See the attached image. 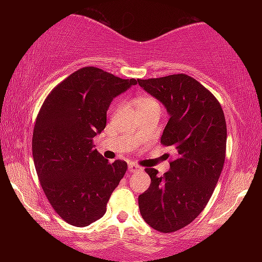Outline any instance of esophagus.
I'll return each mask as SVG.
<instances>
[{
	"label": "esophagus",
	"instance_id": "obj_1",
	"mask_svg": "<svg viewBox=\"0 0 262 262\" xmlns=\"http://www.w3.org/2000/svg\"><path fill=\"white\" fill-rule=\"evenodd\" d=\"M128 170H130L131 173H137V171L142 170V168L137 166V164H135V163H130V164H128Z\"/></svg>",
	"mask_w": 262,
	"mask_h": 262
}]
</instances>
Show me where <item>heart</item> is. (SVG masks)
<instances>
[{
  "label": "heart",
  "instance_id": "heart-1",
  "mask_svg": "<svg viewBox=\"0 0 262 262\" xmlns=\"http://www.w3.org/2000/svg\"><path fill=\"white\" fill-rule=\"evenodd\" d=\"M136 103H137V108L139 112H141V111H145V110L160 108V102L157 101L155 98H152V96H150V95L138 96L137 100H136Z\"/></svg>",
  "mask_w": 262,
  "mask_h": 262
}]
</instances>
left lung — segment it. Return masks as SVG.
Here are the masks:
<instances>
[{
  "label": "left lung",
  "instance_id": "obj_1",
  "mask_svg": "<svg viewBox=\"0 0 262 262\" xmlns=\"http://www.w3.org/2000/svg\"><path fill=\"white\" fill-rule=\"evenodd\" d=\"M169 113L161 144L173 150L170 169L157 177L145 171L149 188L138 196L146 223L160 232L188 225L205 209L221 177L227 150V124L222 106L209 89L186 74L137 80Z\"/></svg>",
  "mask_w": 262,
  "mask_h": 262
}]
</instances>
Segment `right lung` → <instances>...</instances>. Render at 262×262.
<instances>
[{
	"instance_id": "1",
	"label": "right lung",
	"mask_w": 262,
	"mask_h": 262,
	"mask_svg": "<svg viewBox=\"0 0 262 262\" xmlns=\"http://www.w3.org/2000/svg\"><path fill=\"white\" fill-rule=\"evenodd\" d=\"M137 84L95 67H84L57 84L35 119L32 152L46 198L67 223L87 227L106 212L127 163L108 162L93 139L106 127L117 95Z\"/></svg>"
}]
</instances>
